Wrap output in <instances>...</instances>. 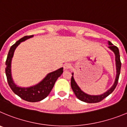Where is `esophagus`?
I'll use <instances>...</instances> for the list:
<instances>
[{"mask_svg":"<svg viewBox=\"0 0 127 127\" xmlns=\"http://www.w3.org/2000/svg\"><path fill=\"white\" fill-rule=\"evenodd\" d=\"M63 67H64V69L66 70V69H69V68H71V64L69 63H66L64 64Z\"/></svg>","mask_w":127,"mask_h":127,"instance_id":"esophagus-1","label":"esophagus"}]
</instances>
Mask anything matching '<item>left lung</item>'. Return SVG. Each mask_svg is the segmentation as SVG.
I'll use <instances>...</instances> for the list:
<instances>
[{
  "instance_id": "left-lung-1",
  "label": "left lung",
  "mask_w": 127,
  "mask_h": 127,
  "mask_svg": "<svg viewBox=\"0 0 127 127\" xmlns=\"http://www.w3.org/2000/svg\"><path fill=\"white\" fill-rule=\"evenodd\" d=\"M108 45H109V49L111 50L113 52H114L115 56V62H116V77H115V82H114L113 85H112L111 87L106 91L104 93L100 95H89L88 94H86L83 91L81 90L79 86L77 85L76 82H75V79H74V73H72V77L71 79V89L75 93V95L76 97L79 100L83 101L85 102H87V103H95V102H99L100 101L106 98V97L108 96L109 94L113 92L115 89L116 88V85H117L118 82V79H119V76L120 74V69H121V61H120V52L118 48L116 46L112 44L111 42L108 41Z\"/></svg>"
}]
</instances>
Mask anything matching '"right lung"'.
Wrapping results in <instances>:
<instances>
[{"instance_id": "add662e5", "label": "right lung", "mask_w": 127, "mask_h": 127, "mask_svg": "<svg viewBox=\"0 0 127 127\" xmlns=\"http://www.w3.org/2000/svg\"><path fill=\"white\" fill-rule=\"evenodd\" d=\"M32 37H33V35L24 36L11 47L5 62V75L7 79L8 84L14 93L23 100L28 102H35L40 101L47 97L55 84V82L63 73V68H59L48 73L39 83L35 85L28 87H22L17 85L14 82L11 74V63L14 53L17 47L21 42Z\"/></svg>"}]
</instances>
